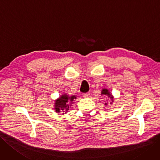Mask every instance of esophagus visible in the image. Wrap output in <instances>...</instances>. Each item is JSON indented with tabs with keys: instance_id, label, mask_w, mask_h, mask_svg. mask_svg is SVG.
Returning a JSON list of instances; mask_svg holds the SVG:
<instances>
[{
	"instance_id": "34e87169",
	"label": "esophagus",
	"mask_w": 160,
	"mask_h": 160,
	"mask_svg": "<svg viewBox=\"0 0 160 160\" xmlns=\"http://www.w3.org/2000/svg\"><path fill=\"white\" fill-rule=\"evenodd\" d=\"M82 96H83L84 98H89V96H90V93H89V92L84 93H82Z\"/></svg>"
}]
</instances>
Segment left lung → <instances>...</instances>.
Wrapping results in <instances>:
<instances>
[{"mask_svg": "<svg viewBox=\"0 0 160 160\" xmlns=\"http://www.w3.org/2000/svg\"><path fill=\"white\" fill-rule=\"evenodd\" d=\"M102 95L108 96L109 98H111V99L112 100V101H113V96H111V94L109 93V92L108 90H107V89H103V90H102ZM105 105H107V103H105Z\"/></svg>", "mask_w": 160, "mask_h": 160, "instance_id": "1", "label": "left lung"}]
</instances>
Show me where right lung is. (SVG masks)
<instances>
[{"mask_svg": "<svg viewBox=\"0 0 160 160\" xmlns=\"http://www.w3.org/2000/svg\"><path fill=\"white\" fill-rule=\"evenodd\" d=\"M74 99H76L75 96H68L67 94H64L60 97V98L56 100L55 102V111L57 113H59L61 110L62 111V112H64L65 113L68 111L70 106H71V103H72L73 100ZM64 114V113H63Z\"/></svg>", "mask_w": 160, "mask_h": 160, "instance_id": "1", "label": "right lung"}]
</instances>
